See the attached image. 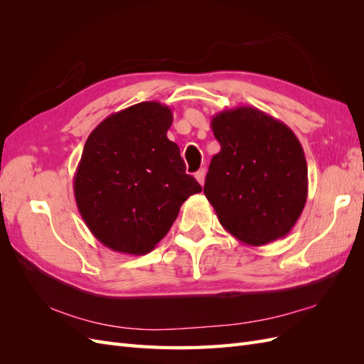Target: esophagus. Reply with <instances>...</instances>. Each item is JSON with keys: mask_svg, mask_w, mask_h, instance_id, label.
Returning <instances> with one entry per match:
<instances>
[{"mask_svg": "<svg viewBox=\"0 0 364 364\" xmlns=\"http://www.w3.org/2000/svg\"><path fill=\"white\" fill-rule=\"evenodd\" d=\"M205 176H206V170H205V168L199 170V171H197V173L194 174V178L197 179V182H199L202 186H203V183H205Z\"/></svg>", "mask_w": 364, "mask_h": 364, "instance_id": "obj_1", "label": "esophagus"}]
</instances>
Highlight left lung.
<instances>
[{"label": "left lung", "mask_w": 364, "mask_h": 364, "mask_svg": "<svg viewBox=\"0 0 364 364\" xmlns=\"http://www.w3.org/2000/svg\"><path fill=\"white\" fill-rule=\"evenodd\" d=\"M211 129L222 149L209 164L203 193L220 225L249 246L284 238L308 196L299 139L282 121L252 106L215 114Z\"/></svg>", "instance_id": "obj_1"}]
</instances>
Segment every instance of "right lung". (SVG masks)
Returning <instances> with one entry per match:
<instances>
[{
  "label": "right lung",
  "instance_id": "1",
  "mask_svg": "<svg viewBox=\"0 0 364 364\" xmlns=\"http://www.w3.org/2000/svg\"><path fill=\"white\" fill-rule=\"evenodd\" d=\"M171 109L142 102L105 118L74 174V197L92 235L106 247L144 255L167 235L182 203L202 186L185 173L167 138Z\"/></svg>",
  "mask_w": 364,
  "mask_h": 364
}]
</instances>
